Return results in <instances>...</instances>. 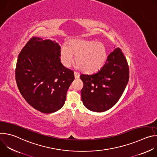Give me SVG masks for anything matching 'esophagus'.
<instances>
[{
	"label": "esophagus",
	"instance_id": "esophagus-1",
	"mask_svg": "<svg viewBox=\"0 0 157 157\" xmlns=\"http://www.w3.org/2000/svg\"><path fill=\"white\" fill-rule=\"evenodd\" d=\"M74 75H75V79H79V74L77 72H75L74 73Z\"/></svg>",
	"mask_w": 157,
	"mask_h": 157
}]
</instances>
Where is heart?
Instances as JSON below:
<instances>
[{
    "label": "heart",
    "instance_id": "obj_1",
    "mask_svg": "<svg viewBox=\"0 0 157 157\" xmlns=\"http://www.w3.org/2000/svg\"><path fill=\"white\" fill-rule=\"evenodd\" d=\"M80 71L91 74L99 71L104 65L107 58V50L105 44L94 40L82 39L72 40L68 46L63 45L60 50L62 63L70 67L74 62Z\"/></svg>",
    "mask_w": 157,
    "mask_h": 157
}]
</instances>
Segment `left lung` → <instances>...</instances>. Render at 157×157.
Here are the masks:
<instances>
[{"label":"left lung","mask_w":157,"mask_h":157,"mask_svg":"<svg viewBox=\"0 0 157 157\" xmlns=\"http://www.w3.org/2000/svg\"><path fill=\"white\" fill-rule=\"evenodd\" d=\"M84 86L81 99L94 112H104L113 107L123 94L129 79V67L122 50L116 48L98 73L81 75Z\"/></svg>","instance_id":"obj_1"}]
</instances>
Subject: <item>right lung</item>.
Instances as JSON below:
<instances>
[{
    "mask_svg": "<svg viewBox=\"0 0 157 157\" xmlns=\"http://www.w3.org/2000/svg\"><path fill=\"white\" fill-rule=\"evenodd\" d=\"M60 50L56 41L33 36L18 56L15 74L20 93L43 113H55L63 106L75 79L73 71L61 63Z\"/></svg>",
    "mask_w": 157,
    "mask_h": 157,
    "instance_id": "add662e5",
    "label": "right lung"
}]
</instances>
